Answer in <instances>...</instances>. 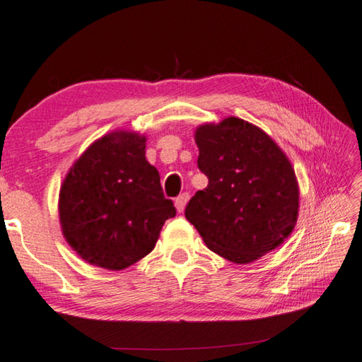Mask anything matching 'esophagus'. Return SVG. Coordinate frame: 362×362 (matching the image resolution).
Masks as SVG:
<instances>
[{
  "label": "esophagus",
  "mask_w": 362,
  "mask_h": 362,
  "mask_svg": "<svg viewBox=\"0 0 362 362\" xmlns=\"http://www.w3.org/2000/svg\"><path fill=\"white\" fill-rule=\"evenodd\" d=\"M188 199H189L188 193H182L179 198L175 199V209H177V212H183V209H185V206L188 203Z\"/></svg>",
  "instance_id": "1"
}]
</instances>
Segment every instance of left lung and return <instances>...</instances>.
I'll use <instances>...</instances> for the list:
<instances>
[{"label":"left lung","instance_id":"left-lung-1","mask_svg":"<svg viewBox=\"0 0 362 362\" xmlns=\"http://www.w3.org/2000/svg\"><path fill=\"white\" fill-rule=\"evenodd\" d=\"M194 142L209 183L189 199L185 217L206 246L240 265L279 247L298 217V182L286 153L236 116L201 124Z\"/></svg>","mask_w":362,"mask_h":362}]
</instances>
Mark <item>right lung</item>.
Returning a JSON list of instances; mask_svg holds the SVG:
<instances>
[{
	"instance_id": "add662e5",
	"label": "right lung",
	"mask_w": 362,
	"mask_h": 362,
	"mask_svg": "<svg viewBox=\"0 0 362 362\" xmlns=\"http://www.w3.org/2000/svg\"><path fill=\"white\" fill-rule=\"evenodd\" d=\"M146 137L118 129L97 139L65 175L60 226L90 265L119 272L148 255L164 222L175 216L159 174L146 161Z\"/></svg>"
}]
</instances>
